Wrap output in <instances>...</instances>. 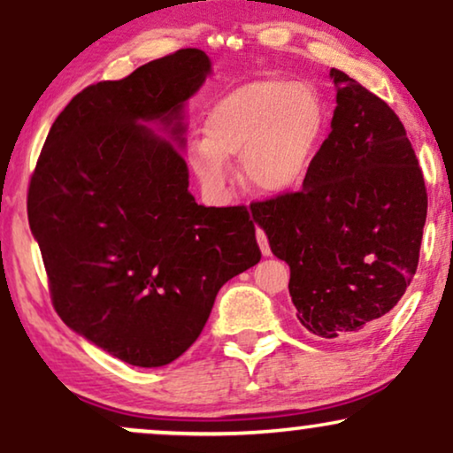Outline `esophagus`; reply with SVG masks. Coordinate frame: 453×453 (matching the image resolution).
<instances>
[{
	"label": "esophagus",
	"mask_w": 453,
	"mask_h": 453,
	"mask_svg": "<svg viewBox=\"0 0 453 453\" xmlns=\"http://www.w3.org/2000/svg\"><path fill=\"white\" fill-rule=\"evenodd\" d=\"M256 239H258V245H260L262 254H265V256H271V245H269V237H266V233L262 231V228H258V231H256Z\"/></svg>",
	"instance_id": "1"
}]
</instances>
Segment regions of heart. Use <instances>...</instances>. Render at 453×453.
<instances>
[{"label":"heart","mask_w":453,"mask_h":453,"mask_svg":"<svg viewBox=\"0 0 453 453\" xmlns=\"http://www.w3.org/2000/svg\"><path fill=\"white\" fill-rule=\"evenodd\" d=\"M327 111L317 88L283 77H258L228 88L210 103L203 136L187 142V159L208 188L231 178L226 159H242L252 188L298 191L323 141Z\"/></svg>","instance_id":"1"}]
</instances>
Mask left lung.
Wrapping results in <instances>:
<instances>
[{"label":"left lung","mask_w":453,"mask_h":453,"mask_svg":"<svg viewBox=\"0 0 453 453\" xmlns=\"http://www.w3.org/2000/svg\"><path fill=\"white\" fill-rule=\"evenodd\" d=\"M332 132L304 187L252 203L271 252L289 265L296 317L321 338H353L393 311L416 275L426 187L393 109L346 73Z\"/></svg>","instance_id":"obj_1"}]
</instances>
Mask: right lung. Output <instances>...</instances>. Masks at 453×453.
<instances>
[{
	"mask_svg": "<svg viewBox=\"0 0 453 453\" xmlns=\"http://www.w3.org/2000/svg\"><path fill=\"white\" fill-rule=\"evenodd\" d=\"M210 73L184 48L88 86L56 117L27 195L50 296L71 329L138 367L178 359L216 294L260 262L245 205L188 193L182 107ZM142 120L171 127L161 139Z\"/></svg>",
	"mask_w": 453,
	"mask_h": 453,
	"instance_id": "add662e5",
	"label": "right lung"
}]
</instances>
